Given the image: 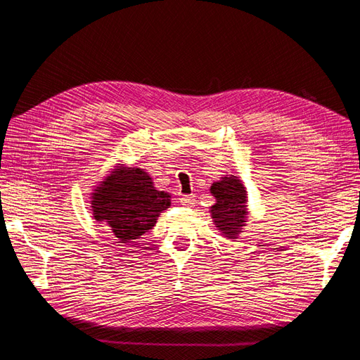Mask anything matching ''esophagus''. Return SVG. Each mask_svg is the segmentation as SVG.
I'll return each mask as SVG.
<instances>
[{
  "label": "esophagus",
  "instance_id": "esophagus-1",
  "mask_svg": "<svg viewBox=\"0 0 360 360\" xmlns=\"http://www.w3.org/2000/svg\"><path fill=\"white\" fill-rule=\"evenodd\" d=\"M180 201L186 205H192V204H195V195H183Z\"/></svg>",
  "mask_w": 360,
  "mask_h": 360
}]
</instances>
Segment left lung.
Segmentation results:
<instances>
[{
    "mask_svg": "<svg viewBox=\"0 0 360 360\" xmlns=\"http://www.w3.org/2000/svg\"><path fill=\"white\" fill-rule=\"evenodd\" d=\"M210 192L216 202L212 205V219L226 238H237L246 225L248 193L243 183L236 176L214 181Z\"/></svg>",
    "mask_w": 360,
    "mask_h": 360,
    "instance_id": "left-lung-1",
    "label": "left lung"
}]
</instances>
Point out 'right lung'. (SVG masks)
Wrapping results in <instances>:
<instances>
[{
	"instance_id": "add662e5",
	"label": "right lung",
	"mask_w": 360,
	"mask_h": 360,
	"mask_svg": "<svg viewBox=\"0 0 360 360\" xmlns=\"http://www.w3.org/2000/svg\"><path fill=\"white\" fill-rule=\"evenodd\" d=\"M171 195L158 191L141 168L118 167L91 193L97 222L111 226L120 243H132L155 226L159 214L171 205Z\"/></svg>"
}]
</instances>
